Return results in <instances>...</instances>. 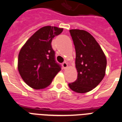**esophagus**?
<instances>
[{
    "mask_svg": "<svg viewBox=\"0 0 122 122\" xmlns=\"http://www.w3.org/2000/svg\"><path fill=\"white\" fill-rule=\"evenodd\" d=\"M62 67H63V68H64V69H66L68 67L67 64L66 62H64V63L62 64Z\"/></svg>",
    "mask_w": 122,
    "mask_h": 122,
    "instance_id": "1",
    "label": "esophagus"
}]
</instances>
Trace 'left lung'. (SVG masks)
I'll return each instance as SVG.
<instances>
[{
  "instance_id": "obj_1",
  "label": "left lung",
  "mask_w": 122,
  "mask_h": 122,
  "mask_svg": "<svg viewBox=\"0 0 122 122\" xmlns=\"http://www.w3.org/2000/svg\"><path fill=\"white\" fill-rule=\"evenodd\" d=\"M76 50L78 78L69 83L72 91L86 93L97 86L106 74L107 60L99 43L89 32L83 30H69Z\"/></svg>"
}]
</instances>
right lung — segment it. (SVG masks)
Returning a JSON list of instances; mask_svg holds the SVG:
<instances>
[{"mask_svg": "<svg viewBox=\"0 0 122 122\" xmlns=\"http://www.w3.org/2000/svg\"><path fill=\"white\" fill-rule=\"evenodd\" d=\"M64 29L45 26L36 31L21 47L18 69L27 85L36 90L50 85L61 68L55 60L51 41Z\"/></svg>", "mask_w": 122, "mask_h": 122, "instance_id": "obj_1", "label": "right lung"}]
</instances>
